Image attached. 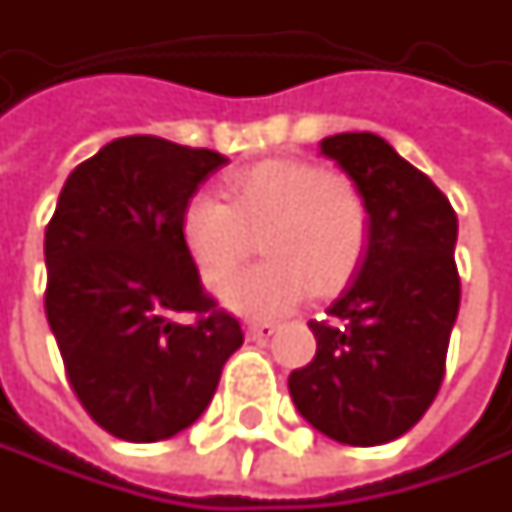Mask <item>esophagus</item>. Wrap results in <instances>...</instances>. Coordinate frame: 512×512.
Instances as JSON below:
<instances>
[{"instance_id":"34e87169","label":"esophagus","mask_w":512,"mask_h":512,"mask_svg":"<svg viewBox=\"0 0 512 512\" xmlns=\"http://www.w3.org/2000/svg\"><path fill=\"white\" fill-rule=\"evenodd\" d=\"M276 333V325L273 322H256V325H247V336L253 339V342H265Z\"/></svg>"}]
</instances>
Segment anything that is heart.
<instances>
[{
    "label": "heart",
    "mask_w": 512,
    "mask_h": 512,
    "mask_svg": "<svg viewBox=\"0 0 512 512\" xmlns=\"http://www.w3.org/2000/svg\"><path fill=\"white\" fill-rule=\"evenodd\" d=\"M267 262L225 287V305L250 319L282 316L310 293H339L370 247V210L342 176L310 162H259L227 182V202L193 193L182 242L207 285H225L265 233Z\"/></svg>",
    "instance_id": "heart-1"
}]
</instances>
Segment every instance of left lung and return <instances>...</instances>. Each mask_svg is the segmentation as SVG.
I'll return each mask as SVG.
<instances>
[{
    "label": "left lung",
    "instance_id": "left-lung-1",
    "mask_svg": "<svg viewBox=\"0 0 512 512\" xmlns=\"http://www.w3.org/2000/svg\"><path fill=\"white\" fill-rule=\"evenodd\" d=\"M322 153L356 182L370 247L353 285L310 322L313 362L290 373L296 410L353 447L393 442L427 413L459 316L456 210L422 170L376 133H336Z\"/></svg>",
    "mask_w": 512,
    "mask_h": 512
}]
</instances>
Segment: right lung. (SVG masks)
Listing matches in <instances>:
<instances>
[{
  "label": "right lung",
  "mask_w": 512,
  "mask_h": 512,
  "mask_svg": "<svg viewBox=\"0 0 512 512\" xmlns=\"http://www.w3.org/2000/svg\"><path fill=\"white\" fill-rule=\"evenodd\" d=\"M225 162L159 136L113 139L76 165L45 227L48 325L76 399L116 439L190 427L245 342L182 242V207Z\"/></svg>",
  "instance_id": "add662e5"
}]
</instances>
